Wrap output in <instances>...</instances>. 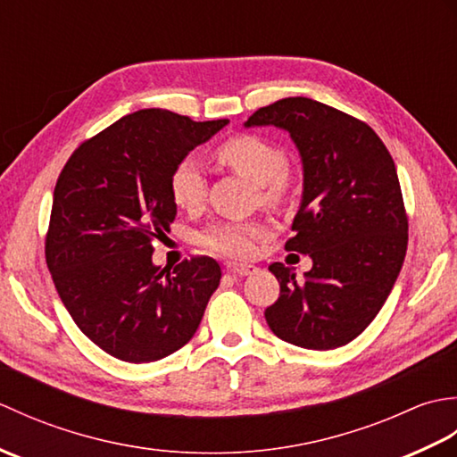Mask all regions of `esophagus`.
I'll use <instances>...</instances> for the list:
<instances>
[{"label": "esophagus", "instance_id": "1", "mask_svg": "<svg viewBox=\"0 0 457 457\" xmlns=\"http://www.w3.org/2000/svg\"><path fill=\"white\" fill-rule=\"evenodd\" d=\"M226 269L231 275H239V277H247V275H255L259 267L255 265H244V263H228Z\"/></svg>", "mask_w": 457, "mask_h": 457}]
</instances>
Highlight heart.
Segmentation results:
<instances>
[{"label":"heart","mask_w":457,"mask_h":457,"mask_svg":"<svg viewBox=\"0 0 457 457\" xmlns=\"http://www.w3.org/2000/svg\"><path fill=\"white\" fill-rule=\"evenodd\" d=\"M216 159L234 172L259 187V196L265 204L277 206L287 194V154L265 137L251 133L234 135L220 143ZM170 196L182 210H196L206 192V179L194 159H182L172 169L169 180ZM265 234L261 221H213L200 234V245L221 257H247L253 251L255 239Z\"/></svg>","instance_id":"obj_1"}]
</instances>
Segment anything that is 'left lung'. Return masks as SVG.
<instances>
[{
  "instance_id": "1",
  "label": "left lung",
  "mask_w": 457,
  "mask_h": 457,
  "mask_svg": "<svg viewBox=\"0 0 457 457\" xmlns=\"http://www.w3.org/2000/svg\"><path fill=\"white\" fill-rule=\"evenodd\" d=\"M245 128L283 129L303 161V198L287 251L312 269L296 280L269 267L280 295L265 318L273 334L306 349H336L373 322L401 273L409 244L396 167L367 123L310 98L257 110Z\"/></svg>"
}]
</instances>
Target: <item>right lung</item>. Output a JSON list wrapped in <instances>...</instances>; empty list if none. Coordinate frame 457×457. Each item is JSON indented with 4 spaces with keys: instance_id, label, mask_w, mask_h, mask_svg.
<instances>
[{
    "instance_id": "obj_1",
    "label": "right lung",
    "mask_w": 457,
    "mask_h": 457,
    "mask_svg": "<svg viewBox=\"0 0 457 457\" xmlns=\"http://www.w3.org/2000/svg\"><path fill=\"white\" fill-rule=\"evenodd\" d=\"M228 123L135 112L84 141L56 180L46 265L76 326L115 359L157 361L196 334L221 269L210 257L162 269L153 241L177 216L172 169Z\"/></svg>"
}]
</instances>
